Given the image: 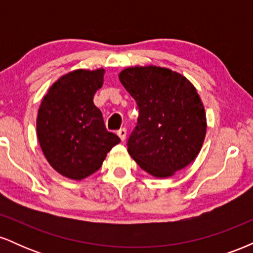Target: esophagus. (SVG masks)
<instances>
[{
    "label": "esophagus",
    "instance_id": "34e87169",
    "mask_svg": "<svg viewBox=\"0 0 253 253\" xmlns=\"http://www.w3.org/2000/svg\"><path fill=\"white\" fill-rule=\"evenodd\" d=\"M126 134H127V129L126 128H120L118 130V135L120 136V139L121 140H125V139H126Z\"/></svg>",
    "mask_w": 253,
    "mask_h": 253
}]
</instances>
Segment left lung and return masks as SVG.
Wrapping results in <instances>:
<instances>
[{
  "mask_svg": "<svg viewBox=\"0 0 253 253\" xmlns=\"http://www.w3.org/2000/svg\"><path fill=\"white\" fill-rule=\"evenodd\" d=\"M119 80L135 100L139 117L128 153L150 175L170 177L190 164L205 140V107L184 76L159 66H134Z\"/></svg>",
  "mask_w": 253,
  "mask_h": 253,
  "instance_id": "obj_1",
  "label": "left lung"
}]
</instances>
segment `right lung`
Returning <instances> with one entry per match:
<instances>
[{"instance_id":"add662e5","label":"right lung","mask_w":253,"mask_h":253,"mask_svg":"<svg viewBox=\"0 0 253 253\" xmlns=\"http://www.w3.org/2000/svg\"><path fill=\"white\" fill-rule=\"evenodd\" d=\"M103 75V69L69 72L52 84L40 104V147L51 167L68 178L83 179L94 173L120 143L117 134L107 130L102 113L92 101Z\"/></svg>"}]
</instances>
